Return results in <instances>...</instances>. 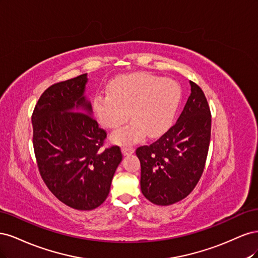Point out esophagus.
Returning a JSON list of instances; mask_svg holds the SVG:
<instances>
[{"instance_id": "obj_1", "label": "esophagus", "mask_w": 258, "mask_h": 258, "mask_svg": "<svg viewBox=\"0 0 258 258\" xmlns=\"http://www.w3.org/2000/svg\"><path fill=\"white\" fill-rule=\"evenodd\" d=\"M121 152H122L123 156H128V155H131V154L135 153V148L134 147H130V146L122 147L121 148Z\"/></svg>"}]
</instances>
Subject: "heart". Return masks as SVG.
Segmentation results:
<instances>
[{"instance_id":"b5f03b06","label":"heart","mask_w":258,"mask_h":258,"mask_svg":"<svg viewBox=\"0 0 258 258\" xmlns=\"http://www.w3.org/2000/svg\"><path fill=\"white\" fill-rule=\"evenodd\" d=\"M110 92H99L93 99V112L107 129H117L113 142L134 144L147 136L158 137L170 128L182 98L179 85L171 79L151 73H132L116 77L108 86ZM131 113H129L128 112Z\"/></svg>"}]
</instances>
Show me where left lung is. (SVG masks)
Returning a JSON list of instances; mask_svg holds the SVG:
<instances>
[{
  "label": "left lung",
  "instance_id": "obj_1",
  "mask_svg": "<svg viewBox=\"0 0 258 258\" xmlns=\"http://www.w3.org/2000/svg\"><path fill=\"white\" fill-rule=\"evenodd\" d=\"M190 96L174 126L151 145L138 147L141 190L157 206L186 198L204 172L211 138V112L204 91L189 82Z\"/></svg>",
  "mask_w": 258,
  "mask_h": 258
}]
</instances>
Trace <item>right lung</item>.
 Instances as JSON below:
<instances>
[{
    "label": "right lung",
    "mask_w": 258,
    "mask_h": 258,
    "mask_svg": "<svg viewBox=\"0 0 258 258\" xmlns=\"http://www.w3.org/2000/svg\"><path fill=\"white\" fill-rule=\"evenodd\" d=\"M87 73L51 85L32 115L33 147L43 181L61 202L89 211L105 201L120 148L102 150L106 132L85 96Z\"/></svg>",
    "instance_id": "obj_1"
}]
</instances>
